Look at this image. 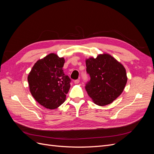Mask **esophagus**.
Listing matches in <instances>:
<instances>
[{
    "label": "esophagus",
    "instance_id": "esophagus-1",
    "mask_svg": "<svg viewBox=\"0 0 154 154\" xmlns=\"http://www.w3.org/2000/svg\"><path fill=\"white\" fill-rule=\"evenodd\" d=\"M80 83V80H74V83H75V84H78V83Z\"/></svg>",
    "mask_w": 154,
    "mask_h": 154
}]
</instances>
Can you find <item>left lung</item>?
<instances>
[{"instance_id":"left-lung-1","label":"left lung","mask_w":154,"mask_h":154,"mask_svg":"<svg viewBox=\"0 0 154 154\" xmlns=\"http://www.w3.org/2000/svg\"><path fill=\"white\" fill-rule=\"evenodd\" d=\"M86 71L91 80L85 89L94 103L105 106L113 102L123 92L127 76L123 65L109 54L86 60Z\"/></svg>"}]
</instances>
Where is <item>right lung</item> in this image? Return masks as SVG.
Wrapping results in <instances>:
<instances>
[{
  "mask_svg": "<svg viewBox=\"0 0 154 154\" xmlns=\"http://www.w3.org/2000/svg\"><path fill=\"white\" fill-rule=\"evenodd\" d=\"M64 63L63 58L51 53L35 63L27 77L32 96L47 109H57L66 99L71 80L63 72Z\"/></svg>",
  "mask_w": 154,
  "mask_h": 154,
  "instance_id": "add662e5",
  "label": "right lung"
}]
</instances>
